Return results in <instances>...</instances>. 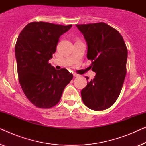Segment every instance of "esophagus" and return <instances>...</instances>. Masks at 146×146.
<instances>
[{"mask_svg": "<svg viewBox=\"0 0 146 146\" xmlns=\"http://www.w3.org/2000/svg\"><path fill=\"white\" fill-rule=\"evenodd\" d=\"M73 76L74 77H77V76H78V74H75V73H74L73 74Z\"/></svg>", "mask_w": 146, "mask_h": 146, "instance_id": "esophagus-1", "label": "esophagus"}]
</instances>
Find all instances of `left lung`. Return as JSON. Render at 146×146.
Returning a JSON list of instances; mask_svg holds the SVG:
<instances>
[{
    "mask_svg": "<svg viewBox=\"0 0 146 146\" xmlns=\"http://www.w3.org/2000/svg\"><path fill=\"white\" fill-rule=\"evenodd\" d=\"M76 27L86 41L87 58L96 72L94 78L82 90V101L90 109L105 110L115 103L122 88L126 75V45L120 33L104 23Z\"/></svg>",
    "mask_w": 146,
    "mask_h": 146,
    "instance_id": "1",
    "label": "left lung"
}]
</instances>
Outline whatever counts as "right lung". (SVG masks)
<instances>
[{
    "label": "right lung",
    "mask_w": 146,
    "mask_h": 146,
    "mask_svg": "<svg viewBox=\"0 0 146 146\" xmlns=\"http://www.w3.org/2000/svg\"><path fill=\"white\" fill-rule=\"evenodd\" d=\"M72 26L32 22L17 38L15 56L19 83L27 98L40 108L56 105L73 78L66 69L57 70L48 62L59 38Z\"/></svg>",
    "instance_id": "1"
}]
</instances>
